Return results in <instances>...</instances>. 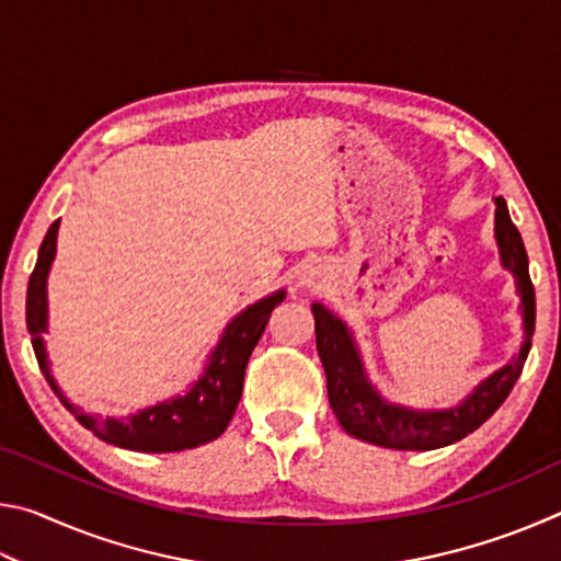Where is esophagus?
Instances as JSON below:
<instances>
[{
  "mask_svg": "<svg viewBox=\"0 0 561 561\" xmlns=\"http://www.w3.org/2000/svg\"><path fill=\"white\" fill-rule=\"evenodd\" d=\"M321 282H324V277H321V272L317 267H304L297 274V287L301 289H319Z\"/></svg>",
  "mask_w": 561,
  "mask_h": 561,
  "instance_id": "1",
  "label": "esophagus"
}]
</instances>
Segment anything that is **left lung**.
<instances>
[{"label":"left lung","mask_w":561,"mask_h":561,"mask_svg":"<svg viewBox=\"0 0 561 561\" xmlns=\"http://www.w3.org/2000/svg\"><path fill=\"white\" fill-rule=\"evenodd\" d=\"M495 205L500 257L517 279L522 314H525V344L519 348V356L492 374L488 381H482L460 405L448 408V411H408V408L386 403L368 383L364 364H360L354 339L344 321L336 319L321 304H311L317 321V351L327 374L329 403L341 428L348 435L393 450H435L478 431L505 403L525 368L531 334H535V287L529 279L525 244H522L515 222L510 220L507 205L502 197H497Z\"/></svg>","instance_id":"8db88e82"}]
</instances>
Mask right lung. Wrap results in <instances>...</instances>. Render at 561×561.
Segmentation results:
<instances>
[{
	"label": "right lung",
	"instance_id": "1",
	"mask_svg": "<svg viewBox=\"0 0 561 561\" xmlns=\"http://www.w3.org/2000/svg\"><path fill=\"white\" fill-rule=\"evenodd\" d=\"M56 232H59V220L51 222L49 232L44 237L36 267L30 277V287H26V329L32 334V346L42 374L54 388V393L61 398V403L96 438L126 450L178 453L220 438L232 421L237 403H240L247 360H250L254 346H257L264 329H267L274 307L282 304L284 291L252 304L240 317L232 319L222 341L213 351L203 378L185 396H175L136 415L103 417V421H99V417L83 413L81 408H73L66 401L49 374V364H46L42 341V334L46 331V274H49L56 254Z\"/></svg>",
	"mask_w": 561,
	"mask_h": 561
}]
</instances>
